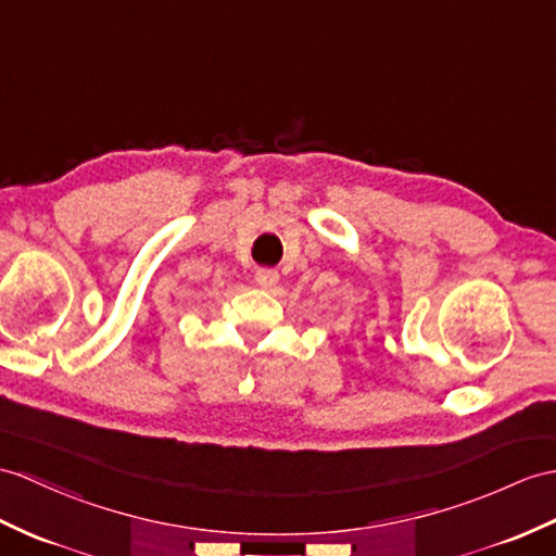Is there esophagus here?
Listing matches in <instances>:
<instances>
[{
    "label": "esophagus",
    "instance_id": "34e87169",
    "mask_svg": "<svg viewBox=\"0 0 556 556\" xmlns=\"http://www.w3.org/2000/svg\"><path fill=\"white\" fill-rule=\"evenodd\" d=\"M255 281H257V287H263V289H273V287H277L279 273H277V269L261 267V269H257V273H255Z\"/></svg>",
    "mask_w": 556,
    "mask_h": 556
}]
</instances>
